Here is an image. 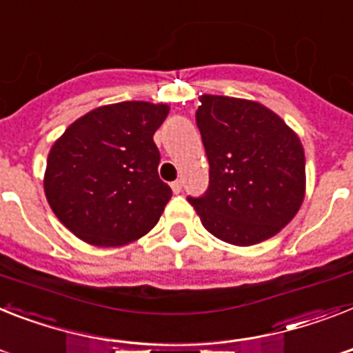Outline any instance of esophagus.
I'll return each mask as SVG.
<instances>
[{"label": "esophagus", "instance_id": "34e87169", "mask_svg": "<svg viewBox=\"0 0 353 353\" xmlns=\"http://www.w3.org/2000/svg\"><path fill=\"white\" fill-rule=\"evenodd\" d=\"M170 186H172V190L176 192V194H179V192L183 190V181H181V179H177V181L172 183Z\"/></svg>", "mask_w": 353, "mask_h": 353}]
</instances>
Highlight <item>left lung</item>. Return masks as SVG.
<instances>
[{
    "mask_svg": "<svg viewBox=\"0 0 353 353\" xmlns=\"http://www.w3.org/2000/svg\"><path fill=\"white\" fill-rule=\"evenodd\" d=\"M196 112L210 185L186 197L212 236L237 246L270 239L305 199V150L299 137L261 103L199 97Z\"/></svg>",
    "mask_w": 353,
    "mask_h": 353,
    "instance_id": "left-lung-1",
    "label": "left lung"
}]
</instances>
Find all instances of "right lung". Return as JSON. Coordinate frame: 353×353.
I'll return each instance as SVG.
<instances>
[{"mask_svg":"<svg viewBox=\"0 0 353 353\" xmlns=\"http://www.w3.org/2000/svg\"><path fill=\"white\" fill-rule=\"evenodd\" d=\"M168 105L123 101L88 112L52 145L45 196L57 219L94 246H121L156 226L172 190L154 134Z\"/></svg>","mask_w":353,"mask_h":353,"instance_id":"add662e5","label":"right lung"}]
</instances>
